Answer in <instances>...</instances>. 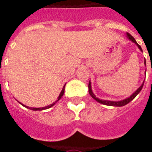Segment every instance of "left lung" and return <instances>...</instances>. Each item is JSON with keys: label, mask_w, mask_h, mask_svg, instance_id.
<instances>
[{"label": "left lung", "mask_w": 152, "mask_h": 152, "mask_svg": "<svg viewBox=\"0 0 152 152\" xmlns=\"http://www.w3.org/2000/svg\"><path fill=\"white\" fill-rule=\"evenodd\" d=\"M126 36H127V37L129 38L131 41H133L134 43L136 44V45L138 47V49H139L141 51H142V48H141L140 45L137 43V41L135 40V39H134V38L129 33H128L127 32V33H126ZM144 63H145V65H146V60H144ZM143 84L144 82L142 83V86H141L140 87H139V88H138V89H137V90H136V91H135V92H134V94L130 96V97H129V98L124 99V100H121V101H117V102H115V101H109V100H102V99H98V98L94 95V94L93 93L92 88H91V82H90V81L89 82V93L93 99H95L97 102H99V103H102V104H103V105L113 106V107H122V106L126 105V104H128L129 102H131V101H132V100H133V99H134V98H135V97H136V96L140 93V91L142 90V87H143Z\"/></svg>", "instance_id": "obj_1"}]
</instances>
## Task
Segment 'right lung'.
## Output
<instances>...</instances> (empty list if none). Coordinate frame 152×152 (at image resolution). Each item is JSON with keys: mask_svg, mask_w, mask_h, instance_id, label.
I'll use <instances>...</instances> for the list:
<instances>
[{"mask_svg": "<svg viewBox=\"0 0 152 152\" xmlns=\"http://www.w3.org/2000/svg\"><path fill=\"white\" fill-rule=\"evenodd\" d=\"M64 88H65V86H63V89H62V91H61V93H60L59 96H58V100H57L56 102H53V103H52V104H50V105H49V106H46V107H39V108H36V107H28V106H25V105H23V104H22V103H21V104L23 106V107H25L31 109V110H33V111H42V110H45V109L50 108L51 107H53V106L54 105V104H55V103H56V102H58V100H59L61 98H62V97H63V94H64Z\"/></svg>", "mask_w": 152, "mask_h": 152, "instance_id": "1", "label": "right lung"}]
</instances>
